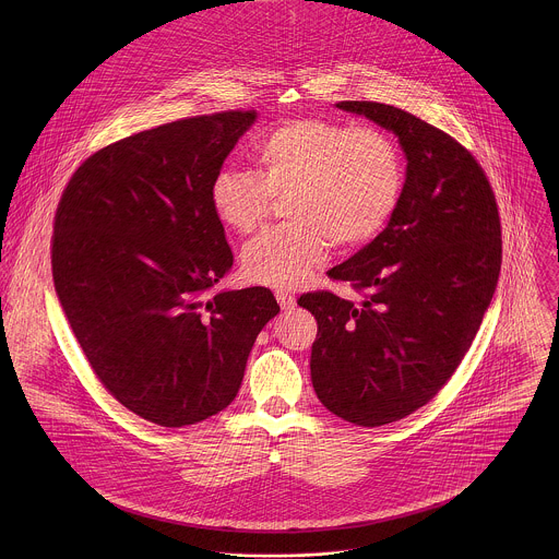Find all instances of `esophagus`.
<instances>
[{"mask_svg": "<svg viewBox=\"0 0 559 559\" xmlns=\"http://www.w3.org/2000/svg\"><path fill=\"white\" fill-rule=\"evenodd\" d=\"M275 299H277V304L282 306V310H293L295 306H297V299H295V295L293 293H288V290H275Z\"/></svg>", "mask_w": 559, "mask_h": 559, "instance_id": "esophagus-1", "label": "esophagus"}]
</instances>
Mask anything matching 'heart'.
<instances>
[{
    "mask_svg": "<svg viewBox=\"0 0 559 559\" xmlns=\"http://www.w3.org/2000/svg\"><path fill=\"white\" fill-rule=\"evenodd\" d=\"M258 176L222 167L209 187L217 222L251 235L286 198L288 224L251 240L240 255L242 275L271 288H297L326 258L331 242L357 249L377 239L399 211L406 165L399 142L372 124L288 118L253 144Z\"/></svg>",
    "mask_w": 559,
    "mask_h": 559,
    "instance_id": "obj_1",
    "label": "heart"
}]
</instances>
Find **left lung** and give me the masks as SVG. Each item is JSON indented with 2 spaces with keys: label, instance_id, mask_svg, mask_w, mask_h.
Instances as JSON below:
<instances>
[{
  "label": "left lung",
  "instance_id": "obj_1",
  "mask_svg": "<svg viewBox=\"0 0 559 559\" xmlns=\"http://www.w3.org/2000/svg\"><path fill=\"white\" fill-rule=\"evenodd\" d=\"M337 107L394 131L406 155L388 228L326 273L364 304L331 290L297 299L319 322L310 370L320 402L374 428L428 404L461 366L499 280L501 222L481 165L452 135L385 103Z\"/></svg>",
  "mask_w": 559,
  "mask_h": 559
}]
</instances>
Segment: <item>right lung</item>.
I'll use <instances>...</instances> for the list:
<instances>
[{
	"label": "right lung",
	"mask_w": 559,
	"mask_h": 559,
	"mask_svg": "<svg viewBox=\"0 0 559 559\" xmlns=\"http://www.w3.org/2000/svg\"><path fill=\"white\" fill-rule=\"evenodd\" d=\"M253 120L230 109L114 142L75 169L53 217V284L92 372L165 428L235 400L280 312L264 286L209 297L233 266L209 187Z\"/></svg>",
	"instance_id": "1"
}]
</instances>
